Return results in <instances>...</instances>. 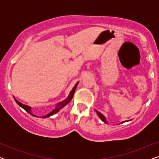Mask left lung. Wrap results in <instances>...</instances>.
Listing matches in <instances>:
<instances>
[{
    "label": "left lung",
    "mask_w": 159,
    "mask_h": 159,
    "mask_svg": "<svg viewBox=\"0 0 159 159\" xmlns=\"http://www.w3.org/2000/svg\"><path fill=\"white\" fill-rule=\"evenodd\" d=\"M95 111H96V113H97V114H98V116L100 117V119H101V120L103 121V122H105V123H107V122H106V118H105V116H104L103 115L101 114V113H100L99 111H96V110H95ZM123 122H124V121H123ZM123 122H122V123H123Z\"/></svg>",
    "instance_id": "left-lung-1"
}]
</instances>
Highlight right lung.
I'll return each mask as SVG.
<instances>
[{
    "label": "right lung",
    "mask_w": 159,
    "mask_h": 159,
    "mask_svg": "<svg viewBox=\"0 0 159 159\" xmlns=\"http://www.w3.org/2000/svg\"><path fill=\"white\" fill-rule=\"evenodd\" d=\"M77 84H78V82H77V84H75V87H74L73 89H72V90L71 91L70 94H69L68 98H66V100H64V101L60 102V103L58 104L57 106H56V108L53 111H51V113H50V114L46 115V116H43V118H47V117H48V116H51V115L56 114V113H57V112L58 111H59V110L61 109V108H62L63 107H64V106H66V104L68 103L70 101L71 99H72V98H73V96H74V94H75V90H76V88H77ZM14 99H15V98H14ZM15 101L16 102V103L18 104L19 106H20L21 108H24V109H25V110L26 111L28 112V113H29V114H30L31 115H32V116H35L33 114H32V111H31V107H30V106H26V105H25V104H22L21 103H20V102H19V101H17V100H16V99H15ZM42 118H43V117H42Z\"/></svg>",
    "instance_id": "1"
}]
</instances>
